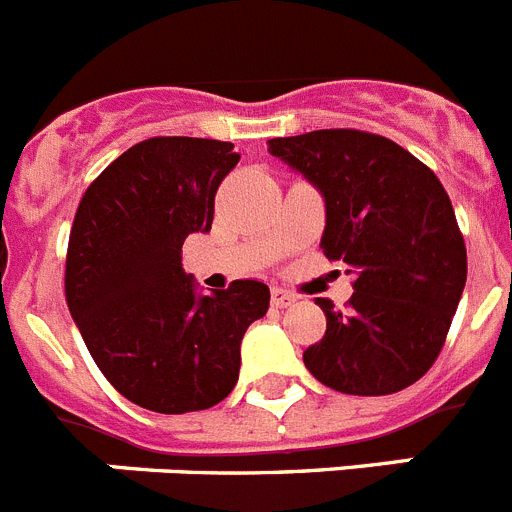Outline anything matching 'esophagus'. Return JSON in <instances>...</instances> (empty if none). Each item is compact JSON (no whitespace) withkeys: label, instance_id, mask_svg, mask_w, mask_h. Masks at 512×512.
<instances>
[{"label":"esophagus","instance_id":"1","mask_svg":"<svg viewBox=\"0 0 512 512\" xmlns=\"http://www.w3.org/2000/svg\"><path fill=\"white\" fill-rule=\"evenodd\" d=\"M292 302H295V295H292V292H287V289H282V287L271 289V305L274 307H279V310H282V307H289Z\"/></svg>","mask_w":512,"mask_h":512}]
</instances>
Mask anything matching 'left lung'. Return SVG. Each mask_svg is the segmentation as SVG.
<instances>
[{"instance_id": "1", "label": "left lung", "mask_w": 512, "mask_h": 512, "mask_svg": "<svg viewBox=\"0 0 512 512\" xmlns=\"http://www.w3.org/2000/svg\"><path fill=\"white\" fill-rule=\"evenodd\" d=\"M271 156L325 197L323 253L354 274L348 310L318 297L325 336L302 359L343 395H392L441 354L467 282V246L449 194L395 140L354 128L271 138Z\"/></svg>"}]
</instances>
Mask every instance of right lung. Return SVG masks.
Masks as SVG:
<instances>
[{
    "mask_svg": "<svg viewBox=\"0 0 512 512\" xmlns=\"http://www.w3.org/2000/svg\"><path fill=\"white\" fill-rule=\"evenodd\" d=\"M233 143L158 135L89 184L66 253V302L107 382L164 415L207 410L233 392L241 341L269 310L253 279L200 297L182 269L187 235L207 233Z\"/></svg>",
    "mask_w": 512,
    "mask_h": 512,
    "instance_id": "add662e5",
    "label": "right lung"
}]
</instances>
